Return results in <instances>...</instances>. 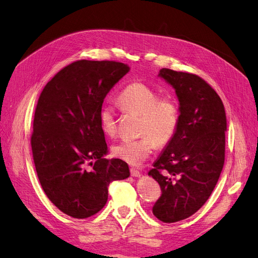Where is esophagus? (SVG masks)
I'll list each match as a JSON object with an SVG mask.
<instances>
[{"label": "esophagus", "mask_w": 258, "mask_h": 258, "mask_svg": "<svg viewBox=\"0 0 258 258\" xmlns=\"http://www.w3.org/2000/svg\"><path fill=\"white\" fill-rule=\"evenodd\" d=\"M130 173H131V175L134 176V177H140V176H141V172H140V171L137 170L136 168H131L130 169Z\"/></svg>", "instance_id": "obj_1"}]
</instances>
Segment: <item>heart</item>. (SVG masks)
<instances>
[{"label": "heart", "mask_w": 258, "mask_h": 258, "mask_svg": "<svg viewBox=\"0 0 258 258\" xmlns=\"http://www.w3.org/2000/svg\"><path fill=\"white\" fill-rule=\"evenodd\" d=\"M117 101L123 110L141 115L139 134L142 136L122 140L114 146L113 152L117 158L139 166L150 157L156 145H166L174 137L179 122V107L173 97H159L157 91L141 82L127 85ZM100 122L106 136H115L117 119L112 106L102 108Z\"/></svg>", "instance_id": "heart-1"}]
</instances>
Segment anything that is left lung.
Instances as JSON below:
<instances>
[{
	"mask_svg": "<svg viewBox=\"0 0 258 258\" xmlns=\"http://www.w3.org/2000/svg\"><path fill=\"white\" fill-rule=\"evenodd\" d=\"M159 76L175 89L179 122L148 175L161 188L153 214L175 223L196 213L212 194L225 161L227 121L220 96L201 77L165 68Z\"/></svg>",
	"mask_w": 258,
	"mask_h": 258,
	"instance_id": "left-lung-1",
	"label": "left lung"
}]
</instances>
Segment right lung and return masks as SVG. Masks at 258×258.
<instances>
[{"label":"right lung","mask_w":258,"mask_h":258,"mask_svg":"<svg viewBox=\"0 0 258 258\" xmlns=\"http://www.w3.org/2000/svg\"><path fill=\"white\" fill-rule=\"evenodd\" d=\"M129 70L116 61H75L38 98L31 137L36 173L46 196L69 216L95 215L106 204L110 183L130 175L127 162L103 158L100 122L104 98Z\"/></svg>","instance_id":"1"}]
</instances>
